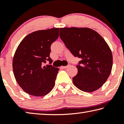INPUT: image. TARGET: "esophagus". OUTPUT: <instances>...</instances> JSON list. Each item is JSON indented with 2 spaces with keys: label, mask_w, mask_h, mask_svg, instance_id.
<instances>
[{
  "label": "esophagus",
  "mask_w": 124,
  "mask_h": 124,
  "mask_svg": "<svg viewBox=\"0 0 124 124\" xmlns=\"http://www.w3.org/2000/svg\"><path fill=\"white\" fill-rule=\"evenodd\" d=\"M70 67V65H68V66H62V68L66 69L67 68H68V67Z\"/></svg>",
  "instance_id": "obj_1"
}]
</instances>
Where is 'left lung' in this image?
Segmentation results:
<instances>
[{
  "mask_svg": "<svg viewBox=\"0 0 124 124\" xmlns=\"http://www.w3.org/2000/svg\"><path fill=\"white\" fill-rule=\"evenodd\" d=\"M60 37L75 57L81 58L73 83L81 91L92 92L106 83L113 66L109 46L100 34L86 27L60 28Z\"/></svg>",
  "mask_w": 124,
  "mask_h": 124,
  "instance_id": "obj_1",
  "label": "left lung"
}]
</instances>
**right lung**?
I'll list each match as a JSON object with an SVG mask.
<instances>
[{"label":"right lung","instance_id":"right-lung-1","mask_svg":"<svg viewBox=\"0 0 124 124\" xmlns=\"http://www.w3.org/2000/svg\"><path fill=\"white\" fill-rule=\"evenodd\" d=\"M59 28L39 30L25 37L18 45L12 60L15 78L22 90L30 95L41 97L51 91L59 68L44 66L51 63V45L59 36Z\"/></svg>","mask_w":124,"mask_h":124}]
</instances>
